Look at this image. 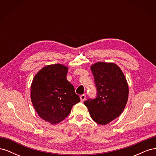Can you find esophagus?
Masks as SVG:
<instances>
[{
    "instance_id": "obj_1",
    "label": "esophagus",
    "mask_w": 156,
    "mask_h": 156,
    "mask_svg": "<svg viewBox=\"0 0 156 156\" xmlns=\"http://www.w3.org/2000/svg\"><path fill=\"white\" fill-rule=\"evenodd\" d=\"M80 98H81V101H83L85 100V99H86V95H85V94H82V95L80 96Z\"/></svg>"
}]
</instances>
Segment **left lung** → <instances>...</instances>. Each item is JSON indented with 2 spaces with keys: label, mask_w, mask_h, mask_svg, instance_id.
I'll list each match as a JSON object with an SVG mask.
<instances>
[{
  "label": "left lung",
  "mask_w": 156,
  "mask_h": 156,
  "mask_svg": "<svg viewBox=\"0 0 156 156\" xmlns=\"http://www.w3.org/2000/svg\"><path fill=\"white\" fill-rule=\"evenodd\" d=\"M90 68L97 96L88 99L84 104L94 122L106 125L123 112L128 100V84L121 69L114 63L98 62Z\"/></svg>",
  "instance_id": "8db88e82"
}]
</instances>
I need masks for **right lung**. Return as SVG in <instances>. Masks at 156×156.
Listing matches in <instances>:
<instances>
[{
    "label": "right lung",
    "instance_id": "add662e5",
    "mask_svg": "<svg viewBox=\"0 0 156 156\" xmlns=\"http://www.w3.org/2000/svg\"><path fill=\"white\" fill-rule=\"evenodd\" d=\"M68 68L62 64L46 66L35 75L31 84V101L44 120L58 124L80 101L74 87L66 79Z\"/></svg>",
    "mask_w": 156,
    "mask_h": 156
}]
</instances>
